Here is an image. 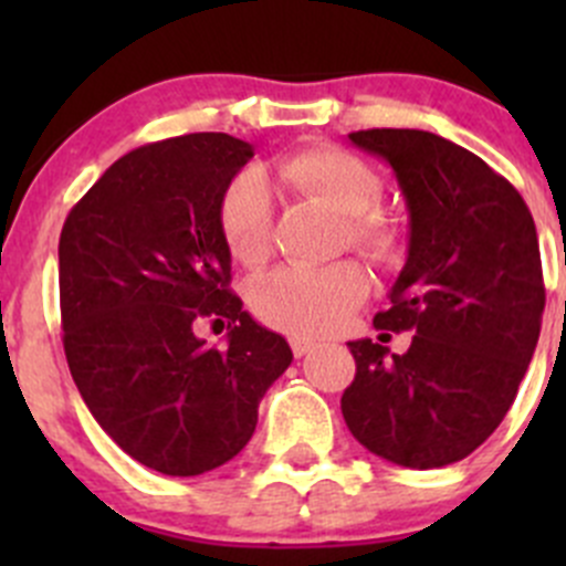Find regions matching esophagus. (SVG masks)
Returning <instances> with one entry per match:
<instances>
[{"instance_id":"34e87169","label":"esophagus","mask_w":566,"mask_h":566,"mask_svg":"<svg viewBox=\"0 0 566 566\" xmlns=\"http://www.w3.org/2000/svg\"><path fill=\"white\" fill-rule=\"evenodd\" d=\"M290 347H293V356L295 358H304L306 353H312V342L310 339H301V336H293V339H290Z\"/></svg>"}]
</instances>
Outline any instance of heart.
Listing matches in <instances>:
<instances>
[{
    "mask_svg": "<svg viewBox=\"0 0 566 566\" xmlns=\"http://www.w3.org/2000/svg\"><path fill=\"white\" fill-rule=\"evenodd\" d=\"M279 180L293 193L315 199L345 216V243L373 265L391 268L402 235L380 213L384 177L356 153L334 145L306 147L276 164ZM219 227L227 249L243 265H260L273 249V199L254 169L227 182L219 202ZM369 295V273L345 260L325 268H279L256 279L249 306L271 328L293 336H325L339 328Z\"/></svg>",
    "mask_w": 566,
    "mask_h": 566,
    "instance_id": "b5f03b06",
    "label": "heart"
}]
</instances>
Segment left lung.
I'll return each instance as SVG.
<instances>
[{"instance_id": "8db88e82", "label": "left lung", "mask_w": 566, "mask_h": 566, "mask_svg": "<svg viewBox=\"0 0 566 566\" xmlns=\"http://www.w3.org/2000/svg\"><path fill=\"white\" fill-rule=\"evenodd\" d=\"M350 142L386 158L405 193L408 262L375 328L413 339L402 356L347 342L356 378L342 416L378 458L449 465L493 436L534 356L545 312L534 219L506 177L443 136L369 128Z\"/></svg>"}]
</instances>
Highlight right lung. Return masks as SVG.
Instances as JSON below:
<instances>
[{"instance_id":"add662e5","label":"right lung","mask_w":566,"mask_h":566,"mask_svg":"<svg viewBox=\"0 0 566 566\" xmlns=\"http://www.w3.org/2000/svg\"><path fill=\"white\" fill-rule=\"evenodd\" d=\"M254 156L230 134H186L114 161L60 235L62 345L106 436L142 465L197 476L235 458L290 367L284 336L230 290L219 202ZM231 323L224 352L192 334Z\"/></svg>"}]
</instances>
